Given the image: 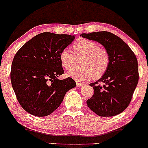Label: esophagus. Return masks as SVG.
Instances as JSON below:
<instances>
[{
	"mask_svg": "<svg viewBox=\"0 0 148 148\" xmlns=\"http://www.w3.org/2000/svg\"><path fill=\"white\" fill-rule=\"evenodd\" d=\"M76 84H77V87H83V86H84V84H83V83H82V82H76Z\"/></svg>",
	"mask_w": 148,
	"mask_h": 148,
	"instance_id": "1",
	"label": "esophagus"
}]
</instances>
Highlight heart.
<instances>
[{
  "mask_svg": "<svg viewBox=\"0 0 148 148\" xmlns=\"http://www.w3.org/2000/svg\"><path fill=\"white\" fill-rule=\"evenodd\" d=\"M74 53L66 48L61 51L59 59L61 66L71 71L75 64V57H83L80 66L82 68L74 70L68 76L77 81H85L93 77L99 79L106 73L110 65V55L107 50L100 48L97 42L87 39H79L72 46Z\"/></svg>",
  "mask_w": 148,
  "mask_h": 148,
  "instance_id": "heart-1",
  "label": "heart"
}]
</instances>
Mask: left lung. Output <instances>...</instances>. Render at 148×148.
<instances>
[{
  "mask_svg": "<svg viewBox=\"0 0 148 148\" xmlns=\"http://www.w3.org/2000/svg\"><path fill=\"white\" fill-rule=\"evenodd\" d=\"M81 36L101 43L110 55L106 73L90 84L94 92L87 101L88 107L101 117L119 114L129 105L138 82L136 56L127 43L112 33L99 31Z\"/></svg>",
  "mask_w": 148,
  "mask_h": 148,
  "instance_id": "8db88e82",
  "label": "left lung"
}]
</instances>
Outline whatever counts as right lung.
<instances>
[{
    "label": "right lung",
    "mask_w": 148,
    "mask_h": 148,
    "mask_svg": "<svg viewBox=\"0 0 148 148\" xmlns=\"http://www.w3.org/2000/svg\"><path fill=\"white\" fill-rule=\"evenodd\" d=\"M75 36L44 32L26 42L14 55L10 79L22 108L38 117L52 113L68 91L76 86L71 77L59 79L64 74L59 59L61 51Z\"/></svg>",
    "instance_id": "1"
}]
</instances>
